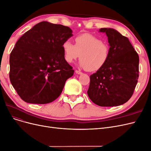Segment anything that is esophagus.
<instances>
[{"instance_id":"esophagus-1","label":"esophagus","mask_w":151,"mask_h":151,"mask_svg":"<svg viewBox=\"0 0 151 151\" xmlns=\"http://www.w3.org/2000/svg\"><path fill=\"white\" fill-rule=\"evenodd\" d=\"M76 74H79V75H81V74H83V72H81L80 70H76Z\"/></svg>"}]
</instances>
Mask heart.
I'll return each mask as SVG.
<instances>
[{"mask_svg":"<svg viewBox=\"0 0 151 151\" xmlns=\"http://www.w3.org/2000/svg\"><path fill=\"white\" fill-rule=\"evenodd\" d=\"M75 41L76 44L69 40L63 43L64 58L67 62L71 63L80 57V66L91 72L98 71L106 65L110 55L108 44L88 33L77 36Z\"/></svg>","mask_w":151,"mask_h":151,"instance_id":"1","label":"heart"}]
</instances>
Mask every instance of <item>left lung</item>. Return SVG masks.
Returning a JSON list of instances; mask_svg holds the SVG:
<instances>
[{
    "mask_svg": "<svg viewBox=\"0 0 151 151\" xmlns=\"http://www.w3.org/2000/svg\"><path fill=\"white\" fill-rule=\"evenodd\" d=\"M108 36L110 55L102 68L90 76L88 94L100 106H116L134 94L139 78V57L129 38L112 28H101Z\"/></svg>",
    "mask_w": 151,
    "mask_h": 151,
    "instance_id": "1",
    "label": "left lung"
}]
</instances>
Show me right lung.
Returning <instances> with one entry per match:
<instances>
[{"label": "right lung", "instance_id": "add662e5", "mask_svg": "<svg viewBox=\"0 0 151 151\" xmlns=\"http://www.w3.org/2000/svg\"><path fill=\"white\" fill-rule=\"evenodd\" d=\"M72 33L68 26L42 21L17 40L10 54L9 78L23 101L47 104L60 95L74 72L62 48Z\"/></svg>", "mask_w": 151, "mask_h": 151}]
</instances>
